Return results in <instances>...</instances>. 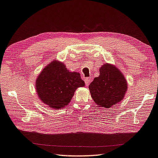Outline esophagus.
I'll return each instance as SVG.
<instances>
[{
    "mask_svg": "<svg viewBox=\"0 0 158 158\" xmlns=\"http://www.w3.org/2000/svg\"><path fill=\"white\" fill-rule=\"evenodd\" d=\"M89 83H90V78H89V77H87V78L85 79V85L88 86L89 85Z\"/></svg>",
    "mask_w": 158,
    "mask_h": 158,
    "instance_id": "1",
    "label": "esophagus"
}]
</instances>
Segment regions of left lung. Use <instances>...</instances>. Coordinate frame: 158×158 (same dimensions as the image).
Masks as SVG:
<instances>
[{"mask_svg": "<svg viewBox=\"0 0 158 158\" xmlns=\"http://www.w3.org/2000/svg\"><path fill=\"white\" fill-rule=\"evenodd\" d=\"M99 71V76L89 84V89L95 103L108 109L123 99L127 83L121 71L114 65L105 64Z\"/></svg>", "mask_w": 158, "mask_h": 158, "instance_id": "left-lung-1", "label": "left lung"}]
</instances>
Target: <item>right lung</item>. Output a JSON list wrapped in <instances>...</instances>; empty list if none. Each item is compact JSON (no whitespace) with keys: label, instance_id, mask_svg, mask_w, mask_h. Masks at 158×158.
I'll return each mask as SVG.
<instances>
[{"label":"right lung","instance_id":"obj_1","mask_svg":"<svg viewBox=\"0 0 158 158\" xmlns=\"http://www.w3.org/2000/svg\"><path fill=\"white\" fill-rule=\"evenodd\" d=\"M35 81L39 98L54 110L68 106L76 89L85 86L79 73L69 72L66 65L57 60L48 64Z\"/></svg>","mask_w":158,"mask_h":158}]
</instances>
